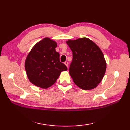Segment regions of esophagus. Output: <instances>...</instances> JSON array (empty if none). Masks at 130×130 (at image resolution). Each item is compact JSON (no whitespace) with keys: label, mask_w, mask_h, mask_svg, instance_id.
<instances>
[{"label":"esophagus","mask_w":130,"mask_h":130,"mask_svg":"<svg viewBox=\"0 0 130 130\" xmlns=\"http://www.w3.org/2000/svg\"><path fill=\"white\" fill-rule=\"evenodd\" d=\"M64 64L67 66V68H68V62H67V61H65V62H64Z\"/></svg>","instance_id":"obj_1"}]
</instances>
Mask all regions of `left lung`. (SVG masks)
<instances>
[{"instance_id": "1", "label": "left lung", "mask_w": 130, "mask_h": 130, "mask_svg": "<svg viewBox=\"0 0 130 130\" xmlns=\"http://www.w3.org/2000/svg\"><path fill=\"white\" fill-rule=\"evenodd\" d=\"M66 42L73 52L69 74L74 82L84 90L97 87L106 70V62L101 50L88 38L69 40Z\"/></svg>"}]
</instances>
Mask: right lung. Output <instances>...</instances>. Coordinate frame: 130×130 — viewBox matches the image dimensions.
<instances>
[{
  "instance_id": "add662e5",
  "label": "right lung",
  "mask_w": 130,
  "mask_h": 130,
  "mask_svg": "<svg viewBox=\"0 0 130 130\" xmlns=\"http://www.w3.org/2000/svg\"><path fill=\"white\" fill-rule=\"evenodd\" d=\"M55 41L46 37L37 43L27 56L25 69L29 81L38 87L46 89L53 85L62 71L67 70L60 61Z\"/></svg>"
}]
</instances>
